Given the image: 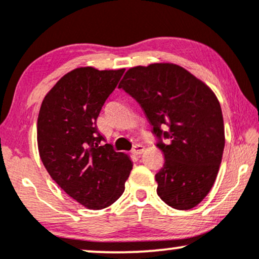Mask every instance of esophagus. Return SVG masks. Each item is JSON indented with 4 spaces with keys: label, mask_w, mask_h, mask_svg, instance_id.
<instances>
[{
    "label": "esophagus",
    "mask_w": 259,
    "mask_h": 259,
    "mask_svg": "<svg viewBox=\"0 0 259 259\" xmlns=\"http://www.w3.org/2000/svg\"><path fill=\"white\" fill-rule=\"evenodd\" d=\"M144 150H145V148H144V146H142V145H135V146L133 147L132 152L138 156V154H141L142 152H144Z\"/></svg>",
    "instance_id": "34e87169"
}]
</instances>
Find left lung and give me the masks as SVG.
<instances>
[{"label":"left lung","instance_id":"8db88e82","mask_svg":"<svg viewBox=\"0 0 259 259\" xmlns=\"http://www.w3.org/2000/svg\"><path fill=\"white\" fill-rule=\"evenodd\" d=\"M118 88L144 109L164 154L156 174L160 200L175 209L196 207L214 184L225 145L214 92L173 63L130 68Z\"/></svg>","mask_w":259,"mask_h":259}]
</instances>
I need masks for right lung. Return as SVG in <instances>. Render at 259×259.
<instances>
[{
  "mask_svg": "<svg viewBox=\"0 0 259 259\" xmlns=\"http://www.w3.org/2000/svg\"><path fill=\"white\" fill-rule=\"evenodd\" d=\"M125 69L76 68L45 96L37 118L40 158L65 194L89 209L111 206L124 192L133 162L115 152L96 120Z\"/></svg>",
  "mask_w": 259,
  "mask_h": 259,
  "instance_id": "1",
  "label": "right lung"
}]
</instances>
